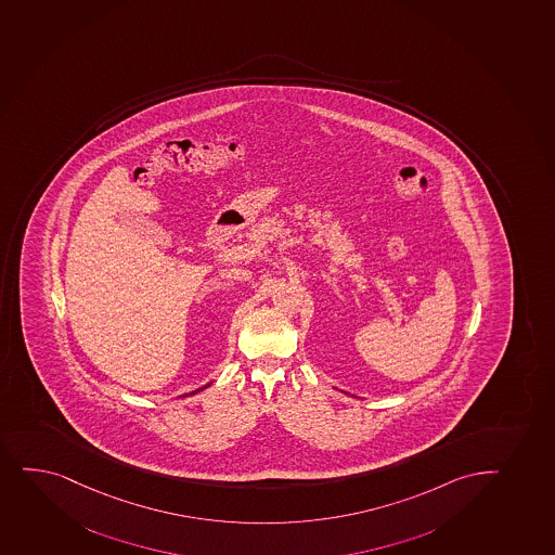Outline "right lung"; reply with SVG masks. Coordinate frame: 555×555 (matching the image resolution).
Wrapping results in <instances>:
<instances>
[{"label": "right lung", "mask_w": 555, "mask_h": 555, "mask_svg": "<svg viewBox=\"0 0 555 555\" xmlns=\"http://www.w3.org/2000/svg\"><path fill=\"white\" fill-rule=\"evenodd\" d=\"M208 386H210V384H206L205 387H201V389H197V391H203V389H206V387H208ZM197 391H192V392H190V395H195V392H197ZM184 397H188V392H186V395H184Z\"/></svg>", "instance_id": "add662e5"}]
</instances>
